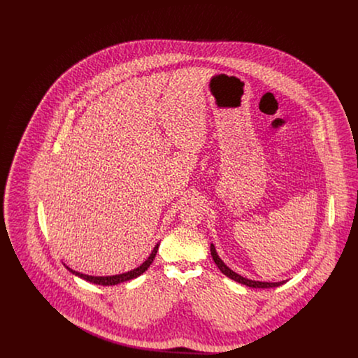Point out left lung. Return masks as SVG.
<instances>
[{"mask_svg":"<svg viewBox=\"0 0 358 358\" xmlns=\"http://www.w3.org/2000/svg\"><path fill=\"white\" fill-rule=\"evenodd\" d=\"M210 255L213 257L216 266L219 267V270L222 271L225 276H228L229 279L238 282L240 285H244V286H248V287H252V289H271V287H279L282 286L283 283H286V280H280V282H259V280H252V279H248V278H244L241 275H238V273H235L234 270H231L222 259L220 256L217 255V251L213 245V243H210Z\"/></svg>","mask_w":358,"mask_h":358,"instance_id":"left-lung-1","label":"left lung"}]
</instances>
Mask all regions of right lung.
I'll return each instance as SVG.
<instances>
[{"instance_id":"right-lung-1","label":"right lung","mask_w":358,"mask_h":358,"mask_svg":"<svg viewBox=\"0 0 358 358\" xmlns=\"http://www.w3.org/2000/svg\"><path fill=\"white\" fill-rule=\"evenodd\" d=\"M158 247H159V241L154 245L152 254L149 255V257H148V259H146V260H145L139 267H136V268L131 270V271H127V273H118V275H108V276H94V275H85V273H78V271H75V270L69 268L67 264H64V266H66V268L69 270V273H73V275H76V276H79V278H82V279H85V280L90 282V283L99 285V286H115V285H120V283H123V282H127V280L136 279V278H138L139 275H142V273H145V271L150 267V264L153 263L154 257H155V255H157V251H158Z\"/></svg>"}]
</instances>
